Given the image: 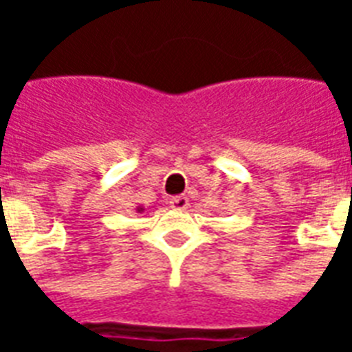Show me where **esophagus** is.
Instances as JSON below:
<instances>
[{
    "label": "esophagus",
    "mask_w": 352,
    "mask_h": 352,
    "mask_svg": "<svg viewBox=\"0 0 352 352\" xmlns=\"http://www.w3.org/2000/svg\"><path fill=\"white\" fill-rule=\"evenodd\" d=\"M188 206H190V201H188L186 196H177V198L169 201V207L175 209V211H184V209H188Z\"/></svg>",
    "instance_id": "1"
}]
</instances>
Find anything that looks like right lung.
<instances>
[{"label": "right lung", "mask_w": 352, "mask_h": 352, "mask_svg": "<svg viewBox=\"0 0 352 352\" xmlns=\"http://www.w3.org/2000/svg\"><path fill=\"white\" fill-rule=\"evenodd\" d=\"M138 213H143V207H138Z\"/></svg>", "instance_id": "1"}]
</instances>
